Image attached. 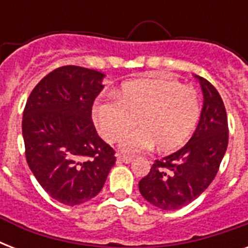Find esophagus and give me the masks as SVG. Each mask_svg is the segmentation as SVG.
Segmentation results:
<instances>
[{
  "label": "esophagus",
  "mask_w": 248,
  "mask_h": 248,
  "mask_svg": "<svg viewBox=\"0 0 248 248\" xmlns=\"http://www.w3.org/2000/svg\"><path fill=\"white\" fill-rule=\"evenodd\" d=\"M117 161H118V162H122V163H131L132 158L131 157H127V155H117Z\"/></svg>",
  "instance_id": "esophagus-1"
}]
</instances>
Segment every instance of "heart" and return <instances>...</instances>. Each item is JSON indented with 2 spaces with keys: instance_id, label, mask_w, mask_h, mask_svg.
Here are the masks:
<instances>
[{
  "instance_id": "obj_1",
  "label": "heart",
  "mask_w": 248,
  "mask_h": 248,
  "mask_svg": "<svg viewBox=\"0 0 248 248\" xmlns=\"http://www.w3.org/2000/svg\"><path fill=\"white\" fill-rule=\"evenodd\" d=\"M93 120L100 135L113 143L138 118L140 128L124 134L121 151L136 155L157 144L162 152L175 151L189 139L201 116L196 90L176 81L141 78L128 81L116 96L93 103Z\"/></svg>"
}]
</instances>
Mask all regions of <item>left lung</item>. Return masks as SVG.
<instances>
[{"label":"left lung","mask_w":248,"mask_h":248,"mask_svg":"<svg viewBox=\"0 0 248 248\" xmlns=\"http://www.w3.org/2000/svg\"><path fill=\"white\" fill-rule=\"evenodd\" d=\"M203 93L200 122L184 147L157 159L139 181L141 196L161 210H179L212 183L228 148V118L223 99L207 79L196 76Z\"/></svg>","instance_id":"obj_1"}]
</instances>
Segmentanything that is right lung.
Here are the masks:
<instances>
[{
	"label": "right lung",
	"mask_w": 248,
	"mask_h": 248,
	"mask_svg": "<svg viewBox=\"0 0 248 248\" xmlns=\"http://www.w3.org/2000/svg\"><path fill=\"white\" fill-rule=\"evenodd\" d=\"M105 75L65 65L41 79L23 113L29 169L40 185L67 206L82 204L100 192L114 163V151L91 121Z\"/></svg>",
	"instance_id": "add662e5"
}]
</instances>
